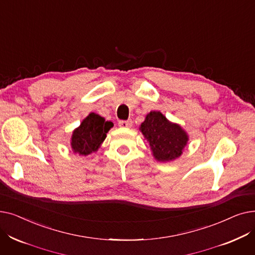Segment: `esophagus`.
Segmentation results:
<instances>
[{
  "instance_id": "1",
  "label": "esophagus",
  "mask_w": 255,
  "mask_h": 255,
  "mask_svg": "<svg viewBox=\"0 0 255 255\" xmlns=\"http://www.w3.org/2000/svg\"><path fill=\"white\" fill-rule=\"evenodd\" d=\"M119 126L122 128H129L132 126V121L127 120V121H119Z\"/></svg>"
}]
</instances>
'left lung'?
Here are the masks:
<instances>
[{
  "label": "left lung",
  "instance_id": "obj_1",
  "mask_svg": "<svg viewBox=\"0 0 255 255\" xmlns=\"http://www.w3.org/2000/svg\"><path fill=\"white\" fill-rule=\"evenodd\" d=\"M140 130L158 161L166 162L178 158L188 141L186 132L179 125L170 123L160 112L148 114Z\"/></svg>",
  "mask_w": 255,
  "mask_h": 255
}]
</instances>
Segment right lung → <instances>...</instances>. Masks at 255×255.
I'll return each mask as SVG.
<instances>
[{
    "instance_id": "obj_1",
    "label": "right lung",
    "mask_w": 255,
    "mask_h": 255,
    "mask_svg": "<svg viewBox=\"0 0 255 255\" xmlns=\"http://www.w3.org/2000/svg\"><path fill=\"white\" fill-rule=\"evenodd\" d=\"M112 127V122L105 121L99 115L91 113L80 126L73 131L71 146L74 153L86 156L96 152Z\"/></svg>"
}]
</instances>
